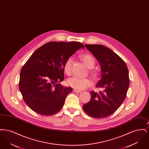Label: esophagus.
I'll return each mask as SVG.
<instances>
[{"mask_svg":"<svg viewBox=\"0 0 149 149\" xmlns=\"http://www.w3.org/2000/svg\"><path fill=\"white\" fill-rule=\"evenodd\" d=\"M73 92L80 93H81V92L80 91H78V90H77V89H73Z\"/></svg>","mask_w":149,"mask_h":149,"instance_id":"esophagus-1","label":"esophagus"}]
</instances>
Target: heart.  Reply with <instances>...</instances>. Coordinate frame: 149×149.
I'll return each mask as SVG.
<instances>
[{
    "instance_id": "heart-1",
    "label": "heart",
    "mask_w": 149,
    "mask_h": 149,
    "mask_svg": "<svg viewBox=\"0 0 149 149\" xmlns=\"http://www.w3.org/2000/svg\"><path fill=\"white\" fill-rule=\"evenodd\" d=\"M80 57L88 68L91 69L94 67L95 65V60L91 55L82 54L80 55ZM72 61V57H70L66 60L64 64V71L68 75H70L71 74ZM67 84L76 89L83 90L91 86L92 84V81L87 78H80L74 77L68 79L67 80Z\"/></svg>"
}]
</instances>
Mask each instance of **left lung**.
<instances>
[{
    "label": "left lung",
    "mask_w": 149,
    "mask_h": 149,
    "mask_svg": "<svg viewBox=\"0 0 149 149\" xmlns=\"http://www.w3.org/2000/svg\"><path fill=\"white\" fill-rule=\"evenodd\" d=\"M99 63L101 75L96 87L99 93L91 91V99L83 105L89 116L102 118L114 113L126 98L130 85L129 74L125 61L113 51L101 45H85Z\"/></svg>",
    "instance_id": "left-lung-1"
}]
</instances>
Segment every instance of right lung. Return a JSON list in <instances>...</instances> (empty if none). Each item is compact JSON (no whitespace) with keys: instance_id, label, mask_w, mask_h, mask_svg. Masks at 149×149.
Returning a JSON list of instances; mask_svg holds the SVG:
<instances>
[{"instance_id":"add662e5","label":"right lung","mask_w":149,"mask_h":149,"mask_svg":"<svg viewBox=\"0 0 149 149\" xmlns=\"http://www.w3.org/2000/svg\"><path fill=\"white\" fill-rule=\"evenodd\" d=\"M78 42H50L38 48L24 65L20 73L19 91L27 106L37 113L50 116L63 107L71 87H64V66L77 50Z\"/></svg>"}]
</instances>
